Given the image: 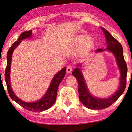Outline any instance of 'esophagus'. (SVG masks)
Listing matches in <instances>:
<instances>
[{
    "label": "esophagus",
    "mask_w": 132,
    "mask_h": 132,
    "mask_svg": "<svg viewBox=\"0 0 132 132\" xmlns=\"http://www.w3.org/2000/svg\"><path fill=\"white\" fill-rule=\"evenodd\" d=\"M72 66H68L67 68V72L68 73H70L71 71H72Z\"/></svg>",
    "instance_id": "34e87169"
}]
</instances>
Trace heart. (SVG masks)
I'll use <instances>...</instances> for the list:
<instances>
[{
	"mask_svg": "<svg viewBox=\"0 0 132 132\" xmlns=\"http://www.w3.org/2000/svg\"><path fill=\"white\" fill-rule=\"evenodd\" d=\"M72 43L73 45H78L81 43V47L82 48H89L93 45L94 40L90 36L78 35L73 38Z\"/></svg>",
	"mask_w": 132,
	"mask_h": 132,
	"instance_id": "b5f03b06",
	"label": "heart"
}]
</instances>
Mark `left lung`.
I'll list each match as a JSON object with an SVG mask.
<instances>
[{"instance_id": "1", "label": "left lung", "mask_w": 132, "mask_h": 132, "mask_svg": "<svg viewBox=\"0 0 132 132\" xmlns=\"http://www.w3.org/2000/svg\"><path fill=\"white\" fill-rule=\"evenodd\" d=\"M101 29L103 30V33L105 35L107 46L105 49L98 48L96 52L107 50L114 55L117 64L121 73L119 86L117 90L111 96L108 97V98H98L93 96L89 92L84 75L82 74L80 68H79L81 67V64H78V68L74 69L72 74L76 78L78 83L79 100L83 104L89 109L102 110L110 107L123 94L126 85V75L128 68H127L126 62L124 60L122 46L121 43L114 38L107 30L102 27L101 28Z\"/></svg>"}]
</instances>
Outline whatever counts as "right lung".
Masks as SVG:
<instances>
[{"label":"right lung","instance_id":"add662e5","mask_svg":"<svg viewBox=\"0 0 132 132\" xmlns=\"http://www.w3.org/2000/svg\"><path fill=\"white\" fill-rule=\"evenodd\" d=\"M32 30L24 32L20 35L17 41L14 42L12 46L9 48L7 54V63L5 73H4V77H5L9 94L13 100L15 101L18 104L27 110L33 112H41L50 108L54 104L57 98L58 87H59L60 82H61L65 75L66 67L63 68L59 72L55 74L50 83L49 87H48L47 90L46 91L45 95L40 100L34 101V102L27 103L17 97V96H16L11 89L10 85V68L13 53L15 48L20 45L22 40L25 39L32 38Z\"/></svg>","mask_w":132,"mask_h":132}]
</instances>
